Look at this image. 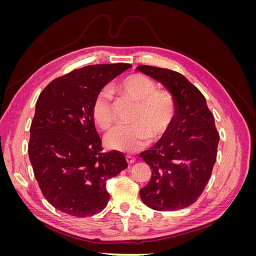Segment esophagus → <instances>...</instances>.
I'll return each mask as SVG.
<instances>
[{"instance_id":"esophagus-1","label":"esophagus","mask_w":256,"mask_h":256,"mask_svg":"<svg viewBox=\"0 0 256 256\" xmlns=\"http://www.w3.org/2000/svg\"><path fill=\"white\" fill-rule=\"evenodd\" d=\"M126 160H127V162H128L129 164H134V161H136V159L134 157H131V156H126Z\"/></svg>"}]
</instances>
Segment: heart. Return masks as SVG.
Returning <instances> with one entry per match:
<instances>
[{
	"label": "heart",
	"instance_id": "heart-1",
	"mask_svg": "<svg viewBox=\"0 0 256 256\" xmlns=\"http://www.w3.org/2000/svg\"><path fill=\"white\" fill-rule=\"evenodd\" d=\"M156 88L154 81L140 74H131L120 82L122 94L138 102L134 118L136 124L112 129L106 136L109 148L122 152H138L150 138H160L171 127L176 114L175 100L171 92ZM92 116L102 129L112 126V98L108 90H102L96 96Z\"/></svg>",
	"mask_w": 256,
	"mask_h": 256
}]
</instances>
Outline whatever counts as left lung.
Listing matches in <instances>:
<instances>
[{
	"mask_svg": "<svg viewBox=\"0 0 256 256\" xmlns=\"http://www.w3.org/2000/svg\"><path fill=\"white\" fill-rule=\"evenodd\" d=\"M136 69L164 85L176 104L171 127L140 154L152 168L150 180L140 190V196L154 210H178L202 194L216 160L220 136L205 97L186 76L147 65Z\"/></svg>",
	"mask_w": 256,
	"mask_h": 256,
	"instance_id": "8db88e82",
	"label": "left lung"
}]
</instances>
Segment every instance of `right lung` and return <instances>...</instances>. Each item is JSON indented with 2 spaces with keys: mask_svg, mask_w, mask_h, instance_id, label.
Listing matches in <instances>:
<instances>
[{
  "mask_svg": "<svg viewBox=\"0 0 256 256\" xmlns=\"http://www.w3.org/2000/svg\"><path fill=\"white\" fill-rule=\"evenodd\" d=\"M130 64L85 66L40 92L30 129L28 157L44 196L60 212L90 216L106 208V182L128 164L118 152H102L92 116L102 90Z\"/></svg>",
  "mask_w": 256,
  "mask_h": 256,
  "instance_id": "1",
  "label": "right lung"
}]
</instances>
